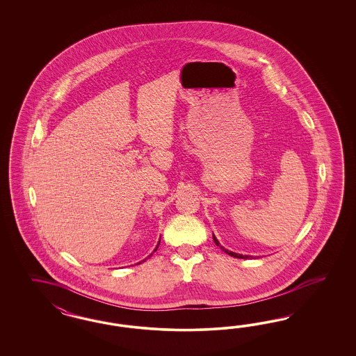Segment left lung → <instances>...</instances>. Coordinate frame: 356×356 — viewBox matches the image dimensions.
<instances>
[{
  "label": "left lung",
  "mask_w": 356,
  "mask_h": 356,
  "mask_svg": "<svg viewBox=\"0 0 356 356\" xmlns=\"http://www.w3.org/2000/svg\"><path fill=\"white\" fill-rule=\"evenodd\" d=\"M213 238H214V243H216V245H218V247H220V249H222L223 252H226L227 254H229V256H232V257H235V259H252V256H243V254H238V253H235V252L227 250V249L225 248V247H222V245H220V243L218 241V238H216V237L214 236V235H213Z\"/></svg>",
  "instance_id": "left-lung-1"
}]
</instances>
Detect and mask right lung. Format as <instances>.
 I'll use <instances>...</instances> for the list:
<instances>
[{"instance_id": "obj_1", "label": "right lung", "mask_w": 356, "mask_h": 356, "mask_svg": "<svg viewBox=\"0 0 356 356\" xmlns=\"http://www.w3.org/2000/svg\"><path fill=\"white\" fill-rule=\"evenodd\" d=\"M159 243H161V240H159ZM159 243H158V245H156V248L154 249V252H155V250H156V249H158V247H159ZM151 254H152V253H151ZM150 254V256H151ZM150 256H149V257H150ZM138 264H140V262H138Z\"/></svg>"}]
</instances>
